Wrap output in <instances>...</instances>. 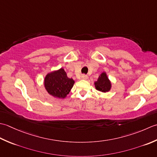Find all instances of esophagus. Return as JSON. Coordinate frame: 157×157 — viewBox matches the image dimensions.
Listing matches in <instances>:
<instances>
[{"label":"esophagus","mask_w":157,"mask_h":157,"mask_svg":"<svg viewBox=\"0 0 157 157\" xmlns=\"http://www.w3.org/2000/svg\"><path fill=\"white\" fill-rule=\"evenodd\" d=\"M87 78H88L87 75H82L81 76V78H82V79H83V80H87Z\"/></svg>","instance_id":"obj_1"}]
</instances>
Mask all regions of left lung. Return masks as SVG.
I'll list each match as a JSON object with an SVG mask.
<instances>
[{
	"mask_svg": "<svg viewBox=\"0 0 157 157\" xmlns=\"http://www.w3.org/2000/svg\"><path fill=\"white\" fill-rule=\"evenodd\" d=\"M95 86L98 91L101 92H108L110 90L111 84L105 72L101 73V75L99 76L98 81L95 82Z\"/></svg>",
	"mask_w": 157,
	"mask_h": 157,
	"instance_id": "8db88e82",
	"label": "left lung"
}]
</instances>
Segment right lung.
I'll use <instances>...</instances> for the list:
<instances>
[{
	"instance_id": "1",
	"label": "right lung",
	"mask_w": 157,
	"mask_h": 157,
	"mask_svg": "<svg viewBox=\"0 0 157 157\" xmlns=\"http://www.w3.org/2000/svg\"><path fill=\"white\" fill-rule=\"evenodd\" d=\"M74 83V80L67 76L63 68L49 73L44 78V87L47 92L53 96L59 98H66Z\"/></svg>"
}]
</instances>
